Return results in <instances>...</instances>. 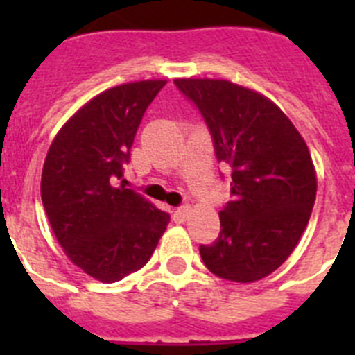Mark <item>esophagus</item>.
Listing matches in <instances>:
<instances>
[{
    "label": "esophagus",
    "mask_w": 355,
    "mask_h": 355,
    "mask_svg": "<svg viewBox=\"0 0 355 355\" xmlns=\"http://www.w3.org/2000/svg\"><path fill=\"white\" fill-rule=\"evenodd\" d=\"M188 211H190V206L183 205V206H180V208L175 209L174 215H175V218H180V220H184V218H187V215H188Z\"/></svg>",
    "instance_id": "esophagus-1"
}]
</instances>
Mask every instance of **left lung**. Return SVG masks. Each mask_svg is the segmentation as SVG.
<instances>
[{"label":"left lung","mask_w":355,"mask_h":355,"mask_svg":"<svg viewBox=\"0 0 355 355\" xmlns=\"http://www.w3.org/2000/svg\"><path fill=\"white\" fill-rule=\"evenodd\" d=\"M174 83L200 112L216 162L231 175V200L218 213L220 234L199 247L200 258L222 279L259 281L286 261L309 222L316 199L309 149L261 94L225 80Z\"/></svg>","instance_id":"obj_1"}]
</instances>
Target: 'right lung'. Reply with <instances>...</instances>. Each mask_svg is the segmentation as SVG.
Segmentation results:
<instances>
[{
	"mask_svg": "<svg viewBox=\"0 0 355 355\" xmlns=\"http://www.w3.org/2000/svg\"><path fill=\"white\" fill-rule=\"evenodd\" d=\"M165 83L135 81L96 96L58 131L44 162L40 196L53 233L103 283L140 270L171 220L122 184L140 121Z\"/></svg>",
	"mask_w": 355,
	"mask_h": 355,
	"instance_id": "obj_1",
	"label": "right lung"
}]
</instances>
